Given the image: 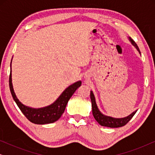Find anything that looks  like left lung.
I'll return each instance as SVG.
<instances>
[{
    "instance_id": "left-lung-1",
    "label": "left lung",
    "mask_w": 155,
    "mask_h": 155,
    "mask_svg": "<svg viewBox=\"0 0 155 155\" xmlns=\"http://www.w3.org/2000/svg\"><path fill=\"white\" fill-rule=\"evenodd\" d=\"M129 39H130L131 43H132L133 45L136 47L137 51H138L140 54V51L139 48L136 44V43H135V42L133 41L131 38H129ZM90 99H91V101H92V114H93V116H94V118H95V120H96L102 126L109 127V128H119V127L124 126L126 124H128L129 120L133 117V116L135 115L137 111H134L133 113L131 114L130 115L127 116V117H125L123 118H114L110 117V116H107L103 115V114L99 111V110L98 109L97 106L96 104L94 96V94H93L92 91L90 92Z\"/></svg>"
}]
</instances>
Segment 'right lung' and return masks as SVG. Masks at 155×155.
<instances>
[{
    "label": "right lung",
    "instance_id": "1",
    "mask_svg": "<svg viewBox=\"0 0 155 155\" xmlns=\"http://www.w3.org/2000/svg\"><path fill=\"white\" fill-rule=\"evenodd\" d=\"M82 82L78 81L75 83L69 86L65 90L58 99L51 105L48 107L41 108V109H32L28 107H25L20 101L18 100L15 94L12 84L11 72L10 73L9 77V87L11 92L12 98L15 101L19 109L21 110L22 114L26 116V118L29 121L35 124H51L61 118L62 114L64 112L65 107L68 104V101L74 94L76 90L80 87Z\"/></svg>",
    "mask_w": 155,
    "mask_h": 155
}]
</instances>
